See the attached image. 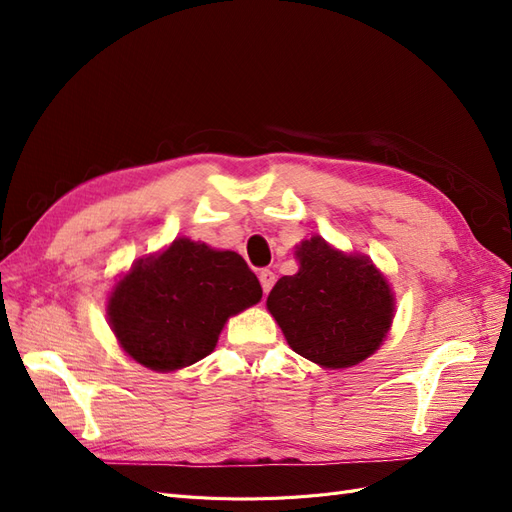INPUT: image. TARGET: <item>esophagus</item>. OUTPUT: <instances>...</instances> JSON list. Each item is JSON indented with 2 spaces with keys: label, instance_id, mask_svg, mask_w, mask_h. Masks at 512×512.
Segmentation results:
<instances>
[{
  "label": "esophagus",
  "instance_id": "34e87169",
  "mask_svg": "<svg viewBox=\"0 0 512 512\" xmlns=\"http://www.w3.org/2000/svg\"><path fill=\"white\" fill-rule=\"evenodd\" d=\"M258 280H260V286H262V292H269L271 288H273V284H275V273L273 271H269V269H265V271H260L258 273Z\"/></svg>",
  "mask_w": 512,
  "mask_h": 512
}]
</instances>
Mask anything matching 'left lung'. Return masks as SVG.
<instances>
[{"mask_svg": "<svg viewBox=\"0 0 512 512\" xmlns=\"http://www.w3.org/2000/svg\"><path fill=\"white\" fill-rule=\"evenodd\" d=\"M299 271L277 280L267 297L269 314L288 346L324 369L363 363L389 335L395 292L365 254L337 250L320 235L294 252Z\"/></svg>", "mask_w": 512, "mask_h": 512, "instance_id": "left-lung-1", "label": "left lung"}]
</instances>
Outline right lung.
I'll use <instances>...</instances> for the list:
<instances>
[{"mask_svg": "<svg viewBox=\"0 0 512 512\" xmlns=\"http://www.w3.org/2000/svg\"><path fill=\"white\" fill-rule=\"evenodd\" d=\"M260 299L256 275L237 252L177 237L119 277L106 320L130 359L168 374L205 359L228 318Z\"/></svg>", "mask_w": 512, "mask_h": 512, "instance_id": "obj_1", "label": "right lung"}]
</instances>
